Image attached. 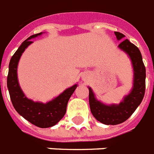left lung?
I'll return each mask as SVG.
<instances>
[{
    "instance_id": "left-lung-1",
    "label": "left lung",
    "mask_w": 154,
    "mask_h": 154,
    "mask_svg": "<svg viewBox=\"0 0 154 154\" xmlns=\"http://www.w3.org/2000/svg\"><path fill=\"white\" fill-rule=\"evenodd\" d=\"M115 34L117 39L122 40L119 47L128 54L132 61L134 78L133 89L119 105L107 106L100 103L96 100L91 88H88L91 112L99 122L106 125H117L128 119L142 103L146 91V67L139 49L128 39H123V34L118 32Z\"/></svg>"
}]
</instances>
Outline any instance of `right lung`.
Returning <instances> with one entry per match:
<instances>
[{
    "mask_svg": "<svg viewBox=\"0 0 154 154\" xmlns=\"http://www.w3.org/2000/svg\"><path fill=\"white\" fill-rule=\"evenodd\" d=\"M42 33L30 36L22 42L10 60L7 86L12 105L20 116L36 127L47 128L57 124L66 112L68 101L77 88V85L67 88L58 97L47 103L34 102L25 97L17 80V65L24 50L32 43V38Z\"/></svg>",
    "mask_w": 154,
    "mask_h": 154,
    "instance_id": "right-lung-1",
    "label": "right lung"
}]
</instances>
